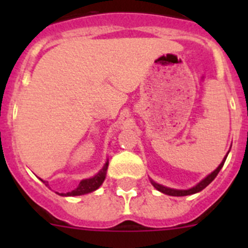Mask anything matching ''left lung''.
Wrapping results in <instances>:
<instances>
[{
    "label": "left lung",
    "instance_id": "obj_1",
    "mask_svg": "<svg viewBox=\"0 0 248 248\" xmlns=\"http://www.w3.org/2000/svg\"><path fill=\"white\" fill-rule=\"evenodd\" d=\"M228 154H229V151H228ZM228 154L226 155V157H224L223 161L221 162V164H219V166L217 167V168L215 169V170L212 171L211 174H209L206 177H204V179H202L201 182H198V184H197L196 186L192 187V188H188V189H175V188H169V187L163 186V185L157 184V182H155L152 179H150V181H151L152 186H154L155 188L157 189V191L162 192V193H164V194H168V196H172V197H184V196H191V194L198 193V192L202 191V189H204L205 187L207 186V185H210L212 181H214L215 177L217 176V174H218L219 170H221V169H222V167H223V164H224V162H226L227 156H228Z\"/></svg>",
    "mask_w": 248,
    "mask_h": 248
}]
</instances>
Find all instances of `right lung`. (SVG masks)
Wrapping results in <instances>:
<instances>
[{
  "label": "right lung",
  "mask_w": 248,
  "mask_h": 248,
  "mask_svg": "<svg viewBox=\"0 0 248 248\" xmlns=\"http://www.w3.org/2000/svg\"><path fill=\"white\" fill-rule=\"evenodd\" d=\"M108 166H109V161L107 159L106 164L103 166V168L101 169L98 172H97L94 176L90 177V179H84L80 181V184L78 185L77 188H74L73 191L67 192V193H61L60 196L62 197H76V196H82V194H87L91 193V192L96 191L97 188L101 187V185L103 184V181L106 180V175H107V170H108ZM42 182L44 184H47L46 181L41 179Z\"/></svg>",
  "instance_id": "add662e5"
}]
</instances>
